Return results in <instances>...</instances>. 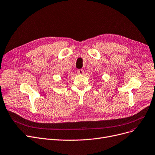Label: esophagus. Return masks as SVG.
Listing matches in <instances>:
<instances>
[{"instance_id": "1", "label": "esophagus", "mask_w": 155, "mask_h": 155, "mask_svg": "<svg viewBox=\"0 0 155 155\" xmlns=\"http://www.w3.org/2000/svg\"><path fill=\"white\" fill-rule=\"evenodd\" d=\"M77 73L78 74V75H83V74L84 73V71L83 70H77Z\"/></svg>"}]
</instances>
